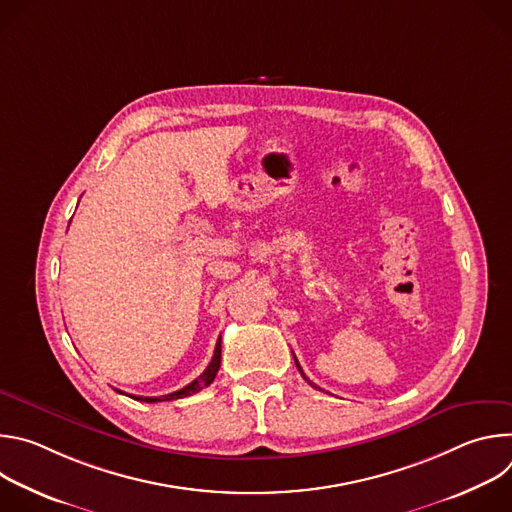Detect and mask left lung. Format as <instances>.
<instances>
[{
    "label": "left lung",
    "mask_w": 512,
    "mask_h": 512,
    "mask_svg": "<svg viewBox=\"0 0 512 512\" xmlns=\"http://www.w3.org/2000/svg\"><path fill=\"white\" fill-rule=\"evenodd\" d=\"M294 358H296V356H294ZM296 367H298V371H300V373H302V377H304V379H306V381H308V383H310V385H312V387H316V385H314V383H312V381H310V379H308V377H306V375H304V371H302V367H300V362H298V358H296ZM316 389H318V387H316Z\"/></svg>",
    "instance_id": "8db88e82"
}]
</instances>
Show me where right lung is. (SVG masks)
<instances>
[{
  "label": "right lung",
  "mask_w": 512,
  "mask_h": 512,
  "mask_svg": "<svg viewBox=\"0 0 512 512\" xmlns=\"http://www.w3.org/2000/svg\"><path fill=\"white\" fill-rule=\"evenodd\" d=\"M218 369H221V338H218V342H216V346H214L212 360L208 362V367L204 369V373H202L198 379H194L190 385H186L184 389L174 391V393H170V395H162V397H135V395H129V397H131V399H135V401H145V403H158V401L182 399V397L194 395V393L202 391L204 387H208V385L214 381V377H216ZM119 393H121V391H119Z\"/></svg>",
  "instance_id": "right-lung-1"
}]
</instances>
